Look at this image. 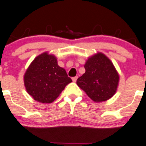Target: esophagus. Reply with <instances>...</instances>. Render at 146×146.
Masks as SVG:
<instances>
[{
	"mask_svg": "<svg viewBox=\"0 0 146 146\" xmlns=\"http://www.w3.org/2000/svg\"><path fill=\"white\" fill-rule=\"evenodd\" d=\"M78 76H74V77H72V81L74 82H76V79H77Z\"/></svg>",
	"mask_w": 146,
	"mask_h": 146,
	"instance_id": "esophagus-1",
	"label": "esophagus"
}]
</instances>
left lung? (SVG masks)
I'll use <instances>...</instances> for the list:
<instances>
[{
    "mask_svg": "<svg viewBox=\"0 0 146 146\" xmlns=\"http://www.w3.org/2000/svg\"><path fill=\"white\" fill-rule=\"evenodd\" d=\"M84 68L85 73L76 80L78 86L96 102L111 98L117 89L119 76L111 60L98 53L88 59Z\"/></svg>",
    "mask_w": 146,
    "mask_h": 146,
    "instance_id": "1",
    "label": "left lung"
}]
</instances>
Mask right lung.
<instances>
[{"instance_id":"1","label":"right lung","mask_w":146,"mask_h":146,"mask_svg":"<svg viewBox=\"0 0 146 146\" xmlns=\"http://www.w3.org/2000/svg\"><path fill=\"white\" fill-rule=\"evenodd\" d=\"M72 82L65 70L58 66L56 57L47 52L37 56L24 76L27 93L41 103L54 102Z\"/></svg>"}]
</instances>
